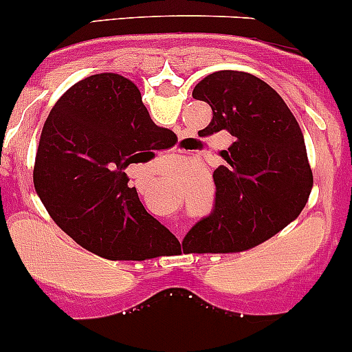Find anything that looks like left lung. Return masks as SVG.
Instances as JSON below:
<instances>
[{"mask_svg":"<svg viewBox=\"0 0 352 352\" xmlns=\"http://www.w3.org/2000/svg\"><path fill=\"white\" fill-rule=\"evenodd\" d=\"M192 98L213 110L203 134L227 131L234 142L213 172V211L184 241L194 252L245 251L278 234L308 203L313 173L305 135L277 91L245 72L206 75Z\"/></svg>","mask_w":352,"mask_h":352,"instance_id":"left-lung-1","label":"left lung"}]
</instances>
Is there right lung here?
Segmentation results:
<instances>
[{
  "instance_id": "add662e5",
  "label": "right lung",
  "mask_w": 352,
  "mask_h": 352,
  "mask_svg": "<svg viewBox=\"0 0 352 352\" xmlns=\"http://www.w3.org/2000/svg\"><path fill=\"white\" fill-rule=\"evenodd\" d=\"M149 117L141 91L118 74L77 82L44 122L34 187L54 223L113 261L156 258L175 235L146 211L125 173L170 134Z\"/></svg>"
}]
</instances>
